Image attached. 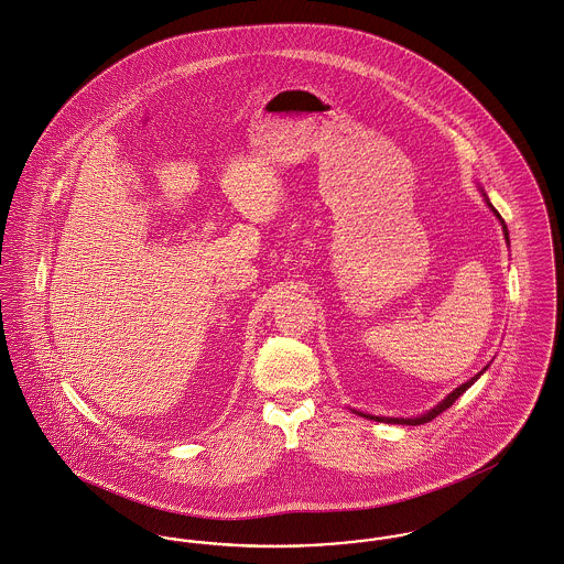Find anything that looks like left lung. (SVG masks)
<instances>
[{
    "label": "left lung",
    "mask_w": 564,
    "mask_h": 564,
    "mask_svg": "<svg viewBox=\"0 0 564 564\" xmlns=\"http://www.w3.org/2000/svg\"><path fill=\"white\" fill-rule=\"evenodd\" d=\"M482 197H485V204H487V208L494 213V217L498 218L500 220V225H502V231H505V240H507V245H511L509 242V229H507V225H505V220H502V217L498 215V210L491 206V202L487 199V195L482 193ZM489 367V365H487ZM487 367L482 369V371H478L477 376L475 378H470L466 384H462V387H457V389L453 390V392H448L437 405H434L432 410H427L425 414H419V416H408V419H401V416H373V414H367V412H358V410H354L358 416H365V419H369V421H378V423H392V425H423V423H427V421H432V419H435L437 414H442L446 408H451L466 390L470 389L475 382H477L478 378L487 371Z\"/></svg>",
    "instance_id": "8db88e82"
}]
</instances>
